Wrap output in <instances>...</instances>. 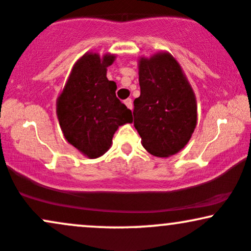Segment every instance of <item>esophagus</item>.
Here are the masks:
<instances>
[{"instance_id": "obj_1", "label": "esophagus", "mask_w": 251, "mask_h": 251, "mask_svg": "<svg viewBox=\"0 0 251 251\" xmlns=\"http://www.w3.org/2000/svg\"><path fill=\"white\" fill-rule=\"evenodd\" d=\"M124 102H125V105L127 106V108H129V109L133 108V101H132V99H129L128 98V99H126Z\"/></svg>"}]
</instances>
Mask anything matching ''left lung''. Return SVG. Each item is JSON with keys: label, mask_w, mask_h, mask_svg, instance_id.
I'll list each match as a JSON object with an SVG mask.
<instances>
[{"label": "left lung", "mask_w": 251, "mask_h": 251, "mask_svg": "<svg viewBox=\"0 0 251 251\" xmlns=\"http://www.w3.org/2000/svg\"><path fill=\"white\" fill-rule=\"evenodd\" d=\"M140 97L134 127L152 155L171 157L189 143L197 125V101L179 62L169 51L139 57Z\"/></svg>", "instance_id": "8db88e82"}]
</instances>
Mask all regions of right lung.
<instances>
[{
  "label": "right lung",
  "instance_id": "add662e5",
  "mask_svg": "<svg viewBox=\"0 0 251 251\" xmlns=\"http://www.w3.org/2000/svg\"><path fill=\"white\" fill-rule=\"evenodd\" d=\"M114 60L111 53L83 54L56 99L63 137L89 159L105 154L119 126L133 120L131 109L116 97L117 83L106 76Z\"/></svg>",
  "mask_w": 251,
  "mask_h": 251
}]
</instances>
